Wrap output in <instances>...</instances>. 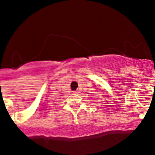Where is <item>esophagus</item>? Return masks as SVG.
Here are the masks:
<instances>
[{
    "label": "esophagus",
    "mask_w": 155,
    "mask_h": 155,
    "mask_svg": "<svg viewBox=\"0 0 155 155\" xmlns=\"http://www.w3.org/2000/svg\"><path fill=\"white\" fill-rule=\"evenodd\" d=\"M73 94H78L79 92H78V91H73Z\"/></svg>",
    "instance_id": "1"
}]
</instances>
